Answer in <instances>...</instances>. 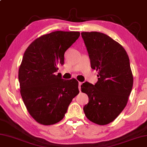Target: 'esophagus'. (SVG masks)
<instances>
[{"label": "esophagus", "instance_id": "obj_1", "mask_svg": "<svg viewBox=\"0 0 147 147\" xmlns=\"http://www.w3.org/2000/svg\"><path fill=\"white\" fill-rule=\"evenodd\" d=\"M82 84V82H79V83H78V89H79V91L80 92V90H81V88H80V86H81V85Z\"/></svg>", "mask_w": 147, "mask_h": 147}]
</instances>
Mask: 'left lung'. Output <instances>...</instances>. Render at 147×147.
<instances>
[{"instance_id":"left-lung-1","label":"left lung","mask_w":147,"mask_h":147,"mask_svg":"<svg viewBox=\"0 0 147 147\" xmlns=\"http://www.w3.org/2000/svg\"><path fill=\"white\" fill-rule=\"evenodd\" d=\"M91 68L98 71L94 85L86 82L81 91L88 96L83 109L90 121L100 125L114 121L126 106L133 84L129 59L123 46L103 33L82 32Z\"/></svg>"}]
</instances>
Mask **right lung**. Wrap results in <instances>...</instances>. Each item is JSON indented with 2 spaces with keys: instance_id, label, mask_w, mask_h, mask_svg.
Wrapping results in <instances>:
<instances>
[{
  "instance_id": "right-lung-1",
  "label": "right lung",
  "mask_w": 147,
  "mask_h": 147,
  "mask_svg": "<svg viewBox=\"0 0 147 147\" xmlns=\"http://www.w3.org/2000/svg\"><path fill=\"white\" fill-rule=\"evenodd\" d=\"M79 36L78 32H51L35 39L24 52L18 71L20 94L39 123L50 125L62 120L79 93L76 79L63 80L55 74L57 65L64 64L65 51Z\"/></svg>"
}]
</instances>
